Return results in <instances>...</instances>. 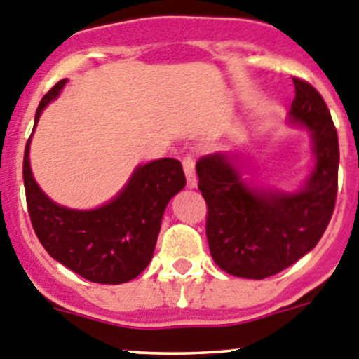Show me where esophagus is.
<instances>
[{
    "label": "esophagus",
    "mask_w": 359,
    "mask_h": 359,
    "mask_svg": "<svg viewBox=\"0 0 359 359\" xmlns=\"http://www.w3.org/2000/svg\"><path fill=\"white\" fill-rule=\"evenodd\" d=\"M183 170H185L187 176V185H189L190 189H194V187L197 185L196 160H194V156H190V154H187V156L183 158Z\"/></svg>",
    "instance_id": "1"
}]
</instances>
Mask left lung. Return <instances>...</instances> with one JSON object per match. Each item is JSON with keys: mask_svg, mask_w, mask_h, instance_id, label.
I'll return each instance as SVG.
<instances>
[{"mask_svg": "<svg viewBox=\"0 0 359 359\" xmlns=\"http://www.w3.org/2000/svg\"><path fill=\"white\" fill-rule=\"evenodd\" d=\"M292 81V119L311 131L317 156L313 174L301 192H256L219 153L196 163L197 187L208 208L210 252L222 271L238 278H269L310 252L324 235L337 203V128L320 92L301 78Z\"/></svg>", "mask_w": 359, "mask_h": 359, "instance_id": "1", "label": "left lung"}]
</instances>
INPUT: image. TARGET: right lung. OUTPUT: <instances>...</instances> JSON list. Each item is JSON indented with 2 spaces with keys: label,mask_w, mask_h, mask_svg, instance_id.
Listing matches in <instances>:
<instances>
[{
  "label": "right lung",
  "mask_w": 359,
  "mask_h": 359,
  "mask_svg": "<svg viewBox=\"0 0 359 359\" xmlns=\"http://www.w3.org/2000/svg\"><path fill=\"white\" fill-rule=\"evenodd\" d=\"M65 81L53 85L42 97L35 124ZM28 151L29 139L22 160L26 205L35 235L48 255L92 283L119 285L137 278L153 258L167 203L187 183L180 160L162 158L139 167L114 201L78 212L55 205L39 189Z\"/></svg>",
  "instance_id": "add662e5"
}]
</instances>
